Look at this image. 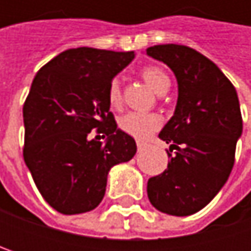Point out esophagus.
Listing matches in <instances>:
<instances>
[{
	"label": "esophagus",
	"instance_id": "obj_1",
	"mask_svg": "<svg viewBox=\"0 0 251 251\" xmlns=\"http://www.w3.org/2000/svg\"><path fill=\"white\" fill-rule=\"evenodd\" d=\"M136 147H138V150H144V148L147 147V142H144V141L138 139V141H136Z\"/></svg>",
	"mask_w": 251,
	"mask_h": 251
}]
</instances>
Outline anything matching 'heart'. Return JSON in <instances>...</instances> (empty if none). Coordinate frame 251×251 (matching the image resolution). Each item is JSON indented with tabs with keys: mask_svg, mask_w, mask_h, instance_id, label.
<instances>
[{
	"mask_svg": "<svg viewBox=\"0 0 251 251\" xmlns=\"http://www.w3.org/2000/svg\"><path fill=\"white\" fill-rule=\"evenodd\" d=\"M141 76L158 94L163 91H167L170 87V76L167 75V73L163 68H160L157 65L144 67L141 70ZM107 100L112 107L121 106L122 94H121V85H119L118 79H113L109 84ZM160 125H161V119L152 113L130 112V113H126L125 116H122L119 121V126L124 132L133 138H139V139L148 138L152 132H155L160 127Z\"/></svg>",
	"mask_w": 251,
	"mask_h": 251,
	"instance_id": "b5f03b06",
	"label": "heart"
}]
</instances>
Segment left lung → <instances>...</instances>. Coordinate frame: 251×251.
<instances>
[{
  "label": "left lung",
  "mask_w": 251,
  "mask_h": 251,
  "mask_svg": "<svg viewBox=\"0 0 251 251\" xmlns=\"http://www.w3.org/2000/svg\"><path fill=\"white\" fill-rule=\"evenodd\" d=\"M147 55L164 62L178 87L175 115L158 135L170 144V161L148 180V199L160 212L187 217L217 196L232 170L243 133L238 96L223 71L189 46L155 45Z\"/></svg>",
  "instance_id": "obj_1"
}]
</instances>
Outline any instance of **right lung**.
I'll use <instances>...</instances> for the list:
<instances>
[{"label": "right lung", "instance_id": "right-lung-1", "mask_svg": "<svg viewBox=\"0 0 251 251\" xmlns=\"http://www.w3.org/2000/svg\"><path fill=\"white\" fill-rule=\"evenodd\" d=\"M133 58V52L68 49L31 82L23 106V157L43 199L64 215L97 208L110 169L136 152L107 100L109 84ZM93 133L107 136L106 142Z\"/></svg>", "mask_w": 251, "mask_h": 251}]
</instances>
